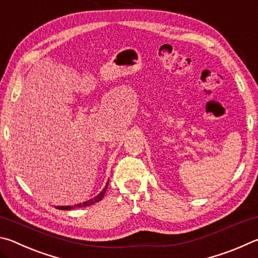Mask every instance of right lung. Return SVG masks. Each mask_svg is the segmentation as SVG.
I'll return each instance as SVG.
<instances>
[{
  "label": "right lung",
  "mask_w": 258,
  "mask_h": 258,
  "mask_svg": "<svg viewBox=\"0 0 258 258\" xmlns=\"http://www.w3.org/2000/svg\"><path fill=\"white\" fill-rule=\"evenodd\" d=\"M107 186H108V183H107V185L103 187V190H102L101 192H100V194L97 196V197H94V198H92V199L87 200V202H84V203H82V204L74 205V206H58L56 208L61 209V211H71V209L77 208V207H87V206H91V205H94L95 203L100 202V200H101V199L103 198V196H104V194H106V191H107Z\"/></svg>",
  "instance_id": "obj_1"
}]
</instances>
